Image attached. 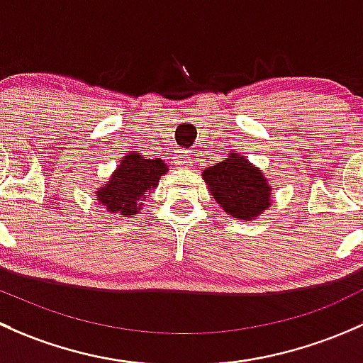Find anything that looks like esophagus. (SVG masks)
I'll list each match as a JSON object with an SVG mask.
<instances>
[{
	"label": "esophagus",
	"instance_id": "obj_1",
	"mask_svg": "<svg viewBox=\"0 0 363 363\" xmlns=\"http://www.w3.org/2000/svg\"><path fill=\"white\" fill-rule=\"evenodd\" d=\"M190 160H192V159H190V157L186 155V154H185V155H182L180 159H178V164H177V166L180 167V169H186V167L192 166V162H190Z\"/></svg>",
	"mask_w": 363,
	"mask_h": 363
}]
</instances>
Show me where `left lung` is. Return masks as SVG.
<instances>
[{
	"mask_svg": "<svg viewBox=\"0 0 363 363\" xmlns=\"http://www.w3.org/2000/svg\"><path fill=\"white\" fill-rule=\"evenodd\" d=\"M203 180L213 199L230 218L252 222L271 206L269 178L238 152H229L227 159L206 167Z\"/></svg>",
	"mask_w": 363,
	"mask_h": 363,
	"instance_id": "1",
	"label": "left lung"
}]
</instances>
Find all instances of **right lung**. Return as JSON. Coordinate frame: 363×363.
I'll list each match as a JSON object with an SVG mask.
<instances>
[{
  "label": "right lung",
  "instance_id": "1",
  "mask_svg": "<svg viewBox=\"0 0 363 363\" xmlns=\"http://www.w3.org/2000/svg\"><path fill=\"white\" fill-rule=\"evenodd\" d=\"M166 173H169V167L162 159H148L138 152H129L118 160L108 182L96 189V201L111 216L134 218L145 206L141 203L143 197L155 190Z\"/></svg>",
  "mask_w": 363,
  "mask_h": 363
}]
</instances>
